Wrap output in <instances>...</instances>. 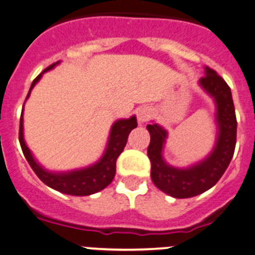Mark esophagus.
I'll use <instances>...</instances> for the list:
<instances>
[{
  "instance_id": "1",
  "label": "esophagus",
  "mask_w": 255,
  "mask_h": 255,
  "mask_svg": "<svg viewBox=\"0 0 255 255\" xmlns=\"http://www.w3.org/2000/svg\"><path fill=\"white\" fill-rule=\"evenodd\" d=\"M151 116H152V112H151L150 108L147 107H142L137 111V118H138L139 123L147 122L148 119L151 118Z\"/></svg>"
}]
</instances>
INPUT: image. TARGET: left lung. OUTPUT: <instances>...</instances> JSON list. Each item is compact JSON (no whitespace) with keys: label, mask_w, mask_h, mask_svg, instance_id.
<instances>
[{"label":"left lung","mask_w":255,"mask_h":255,"mask_svg":"<svg viewBox=\"0 0 255 255\" xmlns=\"http://www.w3.org/2000/svg\"><path fill=\"white\" fill-rule=\"evenodd\" d=\"M199 85L216 103V123L219 128L212 152L198 164L187 169L167 165L162 159V148L167 132L159 125H148L150 144L147 148L151 161V179L164 193L174 198H189L203 193L216 184L228 169L236 144V116L229 85L216 71L206 67V75Z\"/></svg>","instance_id":"left-lung-1"}]
</instances>
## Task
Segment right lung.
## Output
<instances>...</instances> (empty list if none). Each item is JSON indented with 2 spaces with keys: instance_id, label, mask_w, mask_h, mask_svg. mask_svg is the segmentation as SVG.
Segmentation results:
<instances>
[{
  "instance_id": "1",
  "label": "right lung",
  "mask_w": 255,
  "mask_h": 255,
  "mask_svg": "<svg viewBox=\"0 0 255 255\" xmlns=\"http://www.w3.org/2000/svg\"><path fill=\"white\" fill-rule=\"evenodd\" d=\"M59 62L53 63L48 68H45L38 77L33 81L30 86V90L27 93L26 99L30 95L31 89L35 86L36 82L40 80L42 75L54 66L58 65ZM24 109V107H22ZM137 127V119L133 116L129 119H119L112 126L111 134L108 139L107 150L102 159L96 164L91 165L89 167L79 169V170L67 171V173H52V171L45 170L44 167L36 162L31 155L30 150L27 148L26 143L24 141V126H22V113L20 118V130H19V141L21 144V150L24 152L25 159L27 160L29 165L34 170V173L38 175V178L48 187L58 190L61 193L71 194V196H90L96 193L99 190H103L105 187L113 182L114 175H116V162L118 156L125 150L127 138L129 136L130 130Z\"/></svg>"
}]
</instances>
